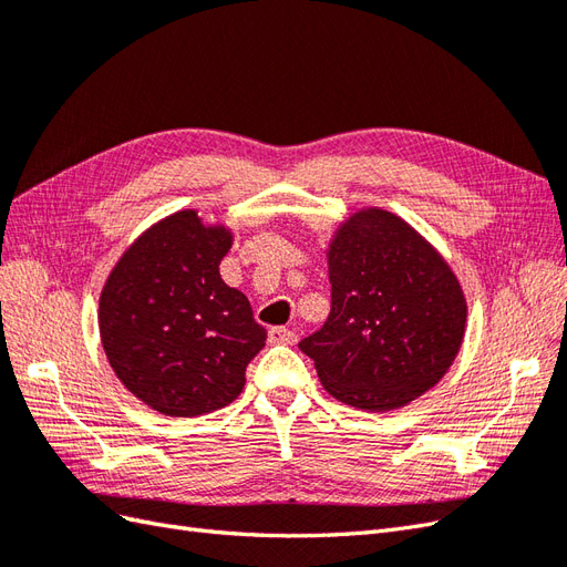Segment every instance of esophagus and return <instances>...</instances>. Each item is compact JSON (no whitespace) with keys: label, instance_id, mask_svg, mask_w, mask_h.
<instances>
[{"label":"esophagus","instance_id":"esophagus-1","mask_svg":"<svg viewBox=\"0 0 567 567\" xmlns=\"http://www.w3.org/2000/svg\"><path fill=\"white\" fill-rule=\"evenodd\" d=\"M298 336L286 329V326H274V329H269V342H274V346H293Z\"/></svg>","mask_w":567,"mask_h":567}]
</instances>
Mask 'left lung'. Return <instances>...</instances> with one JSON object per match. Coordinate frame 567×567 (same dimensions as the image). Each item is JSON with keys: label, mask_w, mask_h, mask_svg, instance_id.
<instances>
[{"label": "left lung", "mask_w": 567, "mask_h": 567, "mask_svg": "<svg viewBox=\"0 0 567 567\" xmlns=\"http://www.w3.org/2000/svg\"><path fill=\"white\" fill-rule=\"evenodd\" d=\"M331 312L300 340L323 390L342 404L392 411L450 371L468 305L456 274L394 213L362 208L336 229L329 250Z\"/></svg>", "instance_id": "left-lung-1"}]
</instances>
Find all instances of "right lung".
<instances>
[{"label": "right lung", "mask_w": 567, "mask_h": 567, "mask_svg": "<svg viewBox=\"0 0 567 567\" xmlns=\"http://www.w3.org/2000/svg\"><path fill=\"white\" fill-rule=\"evenodd\" d=\"M234 234L179 210L148 227L115 262L99 298L101 346L134 398L165 416L231 404L267 331L248 298L219 277Z\"/></svg>", "instance_id": "add662e5"}]
</instances>
